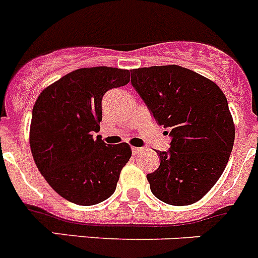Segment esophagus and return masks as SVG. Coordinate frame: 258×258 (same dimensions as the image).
I'll return each instance as SVG.
<instances>
[{
	"label": "esophagus",
	"instance_id": "obj_1",
	"mask_svg": "<svg viewBox=\"0 0 258 258\" xmlns=\"http://www.w3.org/2000/svg\"><path fill=\"white\" fill-rule=\"evenodd\" d=\"M132 151H133V154H141L142 152L144 151V148H141V147H133V148H132Z\"/></svg>",
	"mask_w": 258,
	"mask_h": 258
}]
</instances>
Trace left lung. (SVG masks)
<instances>
[{"label":"left lung","instance_id":"8db88e82","mask_svg":"<svg viewBox=\"0 0 258 258\" xmlns=\"http://www.w3.org/2000/svg\"><path fill=\"white\" fill-rule=\"evenodd\" d=\"M132 85L158 125L170 129L168 152H157L159 167L147 175L156 198L183 207L217 183L234 143V122L219 86L176 64L132 71Z\"/></svg>","mask_w":258,"mask_h":258}]
</instances>
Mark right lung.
Returning <instances> with one entry per match:
<instances>
[{
    "label": "right lung",
    "instance_id": "right-lung-1",
    "mask_svg": "<svg viewBox=\"0 0 258 258\" xmlns=\"http://www.w3.org/2000/svg\"><path fill=\"white\" fill-rule=\"evenodd\" d=\"M127 70L80 68L49 85L33 107L30 148L36 167L66 200L99 204L114 194L132 157L127 143L106 144L100 131L105 92L126 85Z\"/></svg>",
    "mask_w": 258,
    "mask_h": 258
}]
</instances>
